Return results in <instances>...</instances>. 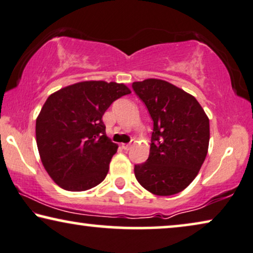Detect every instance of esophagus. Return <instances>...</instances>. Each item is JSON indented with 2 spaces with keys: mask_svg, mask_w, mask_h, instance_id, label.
<instances>
[{
  "mask_svg": "<svg viewBox=\"0 0 253 253\" xmlns=\"http://www.w3.org/2000/svg\"><path fill=\"white\" fill-rule=\"evenodd\" d=\"M131 145H133V144H131V142H130V143H123L122 148L124 149V150H129V149L131 148Z\"/></svg>",
  "mask_w": 253,
  "mask_h": 253,
  "instance_id": "obj_1",
  "label": "esophagus"
}]
</instances>
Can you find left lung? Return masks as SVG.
<instances>
[{
    "instance_id": "8db88e82",
    "label": "left lung",
    "mask_w": 253,
    "mask_h": 253,
    "mask_svg": "<svg viewBox=\"0 0 253 253\" xmlns=\"http://www.w3.org/2000/svg\"><path fill=\"white\" fill-rule=\"evenodd\" d=\"M154 120L150 154L134 167L144 189L170 196L193 182L209 150L210 122L193 95L161 79L133 83Z\"/></svg>"
}]
</instances>
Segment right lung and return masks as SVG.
Returning <instances> with one entry per match:
<instances>
[{"instance_id":"1","label":"right lung","mask_w":253,"mask_h":253,"mask_svg":"<svg viewBox=\"0 0 253 253\" xmlns=\"http://www.w3.org/2000/svg\"><path fill=\"white\" fill-rule=\"evenodd\" d=\"M130 94L126 84L81 81L55 91L37 118L42 165L55 183L84 191L105 179L118 144L106 136L102 117L113 101Z\"/></svg>"}]
</instances>
